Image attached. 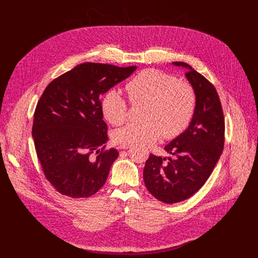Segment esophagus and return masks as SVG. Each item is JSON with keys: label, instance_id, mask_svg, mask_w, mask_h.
Wrapping results in <instances>:
<instances>
[{"label": "esophagus", "instance_id": "1", "mask_svg": "<svg viewBox=\"0 0 258 258\" xmlns=\"http://www.w3.org/2000/svg\"><path fill=\"white\" fill-rule=\"evenodd\" d=\"M130 145H120V149H128Z\"/></svg>", "mask_w": 258, "mask_h": 258}]
</instances>
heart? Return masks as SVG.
<instances>
[{"label":"heart","mask_w":258,"mask_h":258,"mask_svg":"<svg viewBox=\"0 0 258 258\" xmlns=\"http://www.w3.org/2000/svg\"><path fill=\"white\" fill-rule=\"evenodd\" d=\"M125 90L133 104L146 103L142 123L131 122L115 131L113 139L120 145H150L162 136L173 139L191 123L197 105L193 87L168 73L145 69L134 77ZM104 117L119 125L127 117L128 103L116 90L108 91L101 100Z\"/></svg>","instance_id":"heart-1"}]
</instances>
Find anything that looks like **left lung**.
I'll return each mask as SVG.
<instances>
[{
	"label": "left lung",
	"instance_id": "left-lung-1",
	"mask_svg": "<svg viewBox=\"0 0 258 258\" xmlns=\"http://www.w3.org/2000/svg\"><path fill=\"white\" fill-rule=\"evenodd\" d=\"M187 68L197 105L189 127L164 147L175 156L150 154L144 167L146 188L158 200L172 204L190 198L210 176L225 146V117L214 86L185 62H173Z\"/></svg>",
	"mask_w": 258,
	"mask_h": 258
}]
</instances>
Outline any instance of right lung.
Here are the masks:
<instances>
[{
	"label": "right lung",
	"instance_id": "add662e5",
	"mask_svg": "<svg viewBox=\"0 0 258 258\" xmlns=\"http://www.w3.org/2000/svg\"><path fill=\"white\" fill-rule=\"evenodd\" d=\"M136 69L82 63L44 91L34 110L32 137L43 172L60 194L88 198L103 187L119 153L104 146L108 127L100 96Z\"/></svg>",
	"mask_w": 258,
	"mask_h": 258
}]
</instances>
